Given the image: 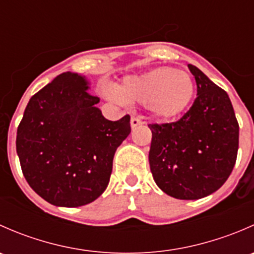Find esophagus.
Instances as JSON below:
<instances>
[{
  "label": "esophagus",
  "instance_id": "34e87169",
  "mask_svg": "<svg viewBox=\"0 0 254 254\" xmlns=\"http://www.w3.org/2000/svg\"><path fill=\"white\" fill-rule=\"evenodd\" d=\"M142 124V120L140 119V118L137 117H131V119H130V125H131V127L134 129V127H139V125Z\"/></svg>",
  "mask_w": 254,
  "mask_h": 254
}]
</instances>
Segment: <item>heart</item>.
Returning <instances> with one entry per match:
<instances>
[{"instance_id": "b5f03b06", "label": "heart", "mask_w": 254, "mask_h": 254, "mask_svg": "<svg viewBox=\"0 0 254 254\" xmlns=\"http://www.w3.org/2000/svg\"><path fill=\"white\" fill-rule=\"evenodd\" d=\"M194 94L195 84L189 73L173 67H156L141 75L127 76L117 92L108 91L107 96L112 101L143 103L155 117L168 120L187 111Z\"/></svg>"}]
</instances>
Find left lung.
Masks as SVG:
<instances>
[{
    "instance_id": "1",
    "label": "left lung",
    "mask_w": 254,
    "mask_h": 254,
    "mask_svg": "<svg viewBox=\"0 0 254 254\" xmlns=\"http://www.w3.org/2000/svg\"><path fill=\"white\" fill-rule=\"evenodd\" d=\"M188 67L198 96L177 122L148 124V161L160 189L176 199L195 200L216 191L231 175L240 127L226 92L196 66Z\"/></svg>"
}]
</instances>
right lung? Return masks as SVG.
Instances as JSON below:
<instances>
[{
	"instance_id": "1",
	"label": "right lung",
	"mask_w": 254,
	"mask_h": 254,
	"mask_svg": "<svg viewBox=\"0 0 254 254\" xmlns=\"http://www.w3.org/2000/svg\"><path fill=\"white\" fill-rule=\"evenodd\" d=\"M88 88L77 73L56 76L30 98L18 125L16 148L24 178L53 205L96 200L109 183L115 151L131 131L129 115L106 119Z\"/></svg>"
}]
</instances>
